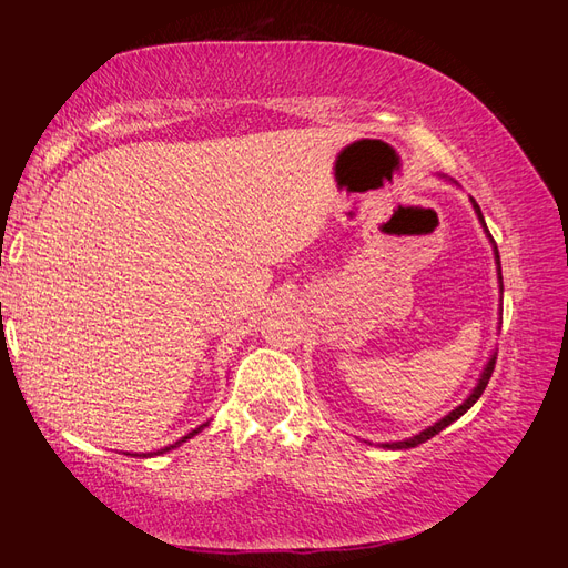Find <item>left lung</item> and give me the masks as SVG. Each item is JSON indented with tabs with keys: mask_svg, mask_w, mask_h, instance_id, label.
Wrapping results in <instances>:
<instances>
[{
	"mask_svg": "<svg viewBox=\"0 0 568 568\" xmlns=\"http://www.w3.org/2000/svg\"><path fill=\"white\" fill-rule=\"evenodd\" d=\"M440 178H445V175H440ZM455 182V180H453ZM457 184V182H455ZM471 201V205H474V213H476V217H478V222H480V227H484V232H486V236H488V242H490V246H493V255H495V265H497V284H500V301H503V267H500V253H497V246H495V242H493V236H490V232H488V227H486V220H484V213H480V209H478V203L474 201V199H469ZM497 324H503V322H497ZM497 329H500V326H497ZM495 359H497V351H493L490 353V357H488V363L484 365V372H480V376H478V382H476V386L471 388V393L467 395V400H464L462 405H457L453 412H448V415H445L443 419H438L436 424H432L428 428H424V432H419V434H415V436H409V438H405V440H393V443H379L382 448H386V450H407V448H417L419 443H426L428 438H434L436 434H440L445 426H450L453 422H457L464 412L467 409H471L474 407V403L480 398V395H484V390H486V386H488V382H490V374H493V369H495Z\"/></svg>",
	"mask_w": 568,
	"mask_h": 568,
	"instance_id": "left-lung-1",
	"label": "left lung"
}]
</instances>
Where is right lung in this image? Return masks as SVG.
<instances>
[{
	"label": "right lung",
	"mask_w": 568,
	"mask_h": 568,
	"mask_svg": "<svg viewBox=\"0 0 568 568\" xmlns=\"http://www.w3.org/2000/svg\"><path fill=\"white\" fill-rule=\"evenodd\" d=\"M209 426V422H203L201 426H196V428H192V432H189L186 436H182L180 440H175V443H170V445H165V448H161V450H153V453H125V455H130V457H156V455H163V453H170V450H175V448H180L182 443H186L189 438H194L196 434H201L203 428Z\"/></svg>",
	"instance_id": "right-lung-1"
}]
</instances>
